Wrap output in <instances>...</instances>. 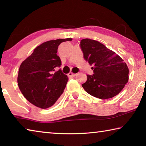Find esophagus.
Here are the masks:
<instances>
[{"label": "esophagus", "mask_w": 146, "mask_h": 146, "mask_svg": "<svg viewBox=\"0 0 146 146\" xmlns=\"http://www.w3.org/2000/svg\"><path fill=\"white\" fill-rule=\"evenodd\" d=\"M75 75H76V74L75 73H73L72 72H70V73H68V76H75Z\"/></svg>", "instance_id": "34e87169"}]
</instances>
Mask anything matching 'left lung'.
<instances>
[{"label":"left lung","mask_w":146,"mask_h":146,"mask_svg":"<svg viewBox=\"0 0 146 146\" xmlns=\"http://www.w3.org/2000/svg\"><path fill=\"white\" fill-rule=\"evenodd\" d=\"M80 42L84 58L93 66L91 69L94 73L87 75L83 88L90 95L103 100L117 95L129 79L126 63L99 42L85 38Z\"/></svg>","instance_id":"8db88e82"}]
</instances>
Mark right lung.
<instances>
[{
	"mask_svg": "<svg viewBox=\"0 0 146 146\" xmlns=\"http://www.w3.org/2000/svg\"><path fill=\"white\" fill-rule=\"evenodd\" d=\"M72 38L45 42L36 47L30 56L21 64L17 82L24 97L32 104L41 109L52 106L60 95L68 81V76L60 67L61 60L56 55L58 46Z\"/></svg>",
	"mask_w": 146,
	"mask_h": 146,
	"instance_id": "1",
	"label": "right lung"
}]
</instances>
